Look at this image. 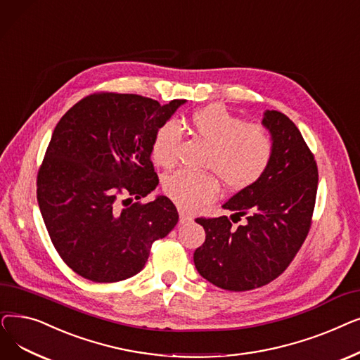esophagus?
Wrapping results in <instances>:
<instances>
[{
	"instance_id": "1",
	"label": "esophagus",
	"mask_w": 360,
	"mask_h": 360,
	"mask_svg": "<svg viewBox=\"0 0 360 360\" xmlns=\"http://www.w3.org/2000/svg\"><path fill=\"white\" fill-rule=\"evenodd\" d=\"M179 214H180V224H186V222H191V221L193 219L191 214L184 212L183 210H180V211H179Z\"/></svg>"
}]
</instances>
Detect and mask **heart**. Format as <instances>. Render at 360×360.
<instances>
[{"mask_svg": "<svg viewBox=\"0 0 360 360\" xmlns=\"http://www.w3.org/2000/svg\"><path fill=\"white\" fill-rule=\"evenodd\" d=\"M192 124L200 138L211 145L205 168L214 170L227 189H245L265 173L274 150L272 136L265 126L245 123L221 105L196 111L192 115ZM181 136V126L176 120L164 123L152 141L153 161L164 168L174 167ZM213 174L176 171L165 177L164 192L181 210L199 208L218 196L219 184Z\"/></svg>", "mask_w": 360, "mask_h": 360, "instance_id": "b5f03b06", "label": "heart"}]
</instances>
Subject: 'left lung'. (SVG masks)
<instances>
[{
  "mask_svg": "<svg viewBox=\"0 0 360 360\" xmlns=\"http://www.w3.org/2000/svg\"><path fill=\"white\" fill-rule=\"evenodd\" d=\"M274 150L265 173L227 200V215L196 218L205 242L193 261L200 276L230 292L262 287L285 271L302 248L312 224L318 167L302 133L285 114L265 111Z\"/></svg>",
  "mask_w": 360,
  "mask_h": 360,
  "instance_id": "left-lung-1",
  "label": "left lung"
}]
</instances>
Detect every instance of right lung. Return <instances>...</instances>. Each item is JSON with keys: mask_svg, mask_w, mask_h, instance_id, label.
<instances>
[{"mask_svg": "<svg viewBox=\"0 0 360 360\" xmlns=\"http://www.w3.org/2000/svg\"><path fill=\"white\" fill-rule=\"evenodd\" d=\"M184 102L161 105L141 95L98 92L56 126L37 196L51 242L83 278L115 283L136 276L152 243L176 227L179 212L168 198L139 199L160 183L150 161L153 136Z\"/></svg>", "mask_w": 360, "mask_h": 360, "instance_id": "obj_1", "label": "right lung"}]
</instances>
